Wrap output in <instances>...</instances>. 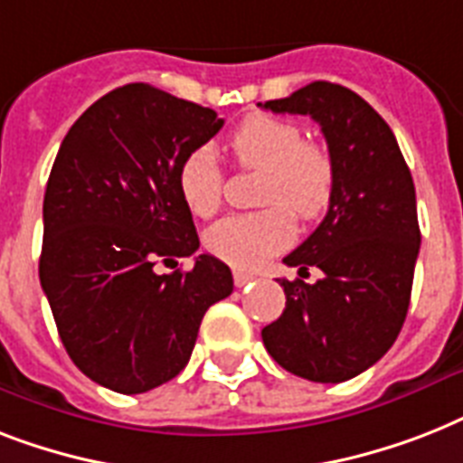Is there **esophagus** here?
<instances>
[{"label": "esophagus", "instance_id": "obj_1", "mask_svg": "<svg viewBox=\"0 0 463 463\" xmlns=\"http://www.w3.org/2000/svg\"><path fill=\"white\" fill-rule=\"evenodd\" d=\"M232 280H235V288H244V285L251 283V280H257V278L251 276V273H244V270H235V273H232Z\"/></svg>", "mask_w": 463, "mask_h": 463}]
</instances>
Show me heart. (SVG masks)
<instances>
[{
  "label": "heart",
  "instance_id": "obj_1",
  "mask_svg": "<svg viewBox=\"0 0 463 463\" xmlns=\"http://www.w3.org/2000/svg\"><path fill=\"white\" fill-rule=\"evenodd\" d=\"M228 152L240 168H261L259 202L264 212L235 213L209 228L212 254L238 266L257 269L292 240V216L314 221L328 212L335 194V164L328 149L304 140L302 128L269 114H251L231 133ZM178 193L187 212L212 219L223 202V171L206 146L190 152L178 166Z\"/></svg>",
  "mask_w": 463,
  "mask_h": 463
}]
</instances>
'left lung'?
Instances as JSON below:
<instances>
[{"mask_svg": "<svg viewBox=\"0 0 463 463\" xmlns=\"http://www.w3.org/2000/svg\"><path fill=\"white\" fill-rule=\"evenodd\" d=\"M259 107L311 116L335 164L326 219L283 259L321 278H280L285 309L261 337L299 378L349 381L392 347L407 318L420 247L414 180L388 123L352 90L317 80Z\"/></svg>", "mask_w": 463, "mask_h": 463, "instance_id": "left-lung-1", "label": "left lung"}]
</instances>
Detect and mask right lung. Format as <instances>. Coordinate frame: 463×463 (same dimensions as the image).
<instances>
[{"instance_id":"add662e5","label":"right lung","mask_w":463,"mask_h":463,"mask_svg":"<svg viewBox=\"0 0 463 463\" xmlns=\"http://www.w3.org/2000/svg\"><path fill=\"white\" fill-rule=\"evenodd\" d=\"M223 128L213 109L146 82L111 90L63 137L44 193L40 283L56 330L90 381L121 394L159 388L190 362L231 269L199 254L178 166Z\"/></svg>"}]
</instances>
